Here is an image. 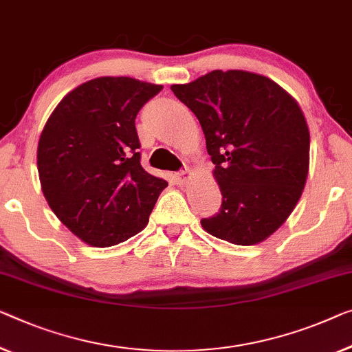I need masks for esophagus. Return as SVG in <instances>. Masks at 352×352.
<instances>
[{
  "mask_svg": "<svg viewBox=\"0 0 352 352\" xmlns=\"http://www.w3.org/2000/svg\"><path fill=\"white\" fill-rule=\"evenodd\" d=\"M190 178H191V170L185 169V170H182L180 174L175 175V183H177V185H185V183L190 180Z\"/></svg>",
  "mask_w": 352,
  "mask_h": 352,
  "instance_id": "esophagus-1",
  "label": "esophagus"
}]
</instances>
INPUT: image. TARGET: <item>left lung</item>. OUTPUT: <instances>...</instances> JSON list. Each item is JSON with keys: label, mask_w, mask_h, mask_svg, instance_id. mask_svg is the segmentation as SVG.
<instances>
[{"label": "left lung", "mask_w": 352, "mask_h": 352, "mask_svg": "<svg viewBox=\"0 0 352 352\" xmlns=\"http://www.w3.org/2000/svg\"><path fill=\"white\" fill-rule=\"evenodd\" d=\"M170 90L202 126L223 196L204 230L234 245L264 242L296 208L310 169V129L298 102L272 78L240 69Z\"/></svg>", "instance_id": "1"}]
</instances>
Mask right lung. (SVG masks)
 Here are the masks:
<instances>
[{"instance_id":"add662e5","label":"right lung","mask_w":352,"mask_h":352,"mask_svg":"<svg viewBox=\"0 0 352 352\" xmlns=\"http://www.w3.org/2000/svg\"><path fill=\"white\" fill-rule=\"evenodd\" d=\"M161 90L131 77L91 78L61 99L42 129V192L56 218L87 245L106 248L139 234L167 186L140 166L134 123Z\"/></svg>"}]
</instances>
